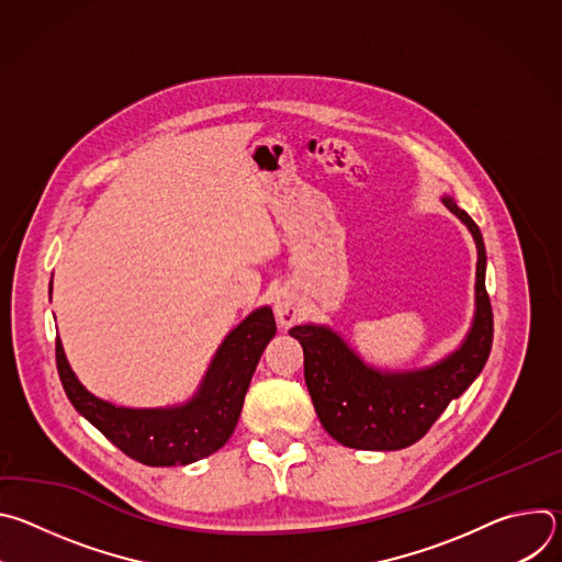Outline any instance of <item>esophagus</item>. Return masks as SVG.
<instances>
[{
  "label": "esophagus",
  "instance_id": "34e87169",
  "mask_svg": "<svg viewBox=\"0 0 562 562\" xmlns=\"http://www.w3.org/2000/svg\"><path fill=\"white\" fill-rule=\"evenodd\" d=\"M273 308H276L278 323L282 327H291V325L297 323V317H300V300H297V295L291 289L278 291Z\"/></svg>",
  "mask_w": 562,
  "mask_h": 562
}]
</instances>
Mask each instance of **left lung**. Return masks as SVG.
Listing matches in <instances>:
<instances>
[{
  "label": "left lung",
  "instance_id": "obj_1",
  "mask_svg": "<svg viewBox=\"0 0 562 562\" xmlns=\"http://www.w3.org/2000/svg\"><path fill=\"white\" fill-rule=\"evenodd\" d=\"M442 202L467 224L477 249L473 323L453 353L427 369L380 371L325 325H297L289 331L304 351V382L315 414L327 434L345 447L395 451L418 442L490 358L494 313L485 289L483 233L453 198L447 195Z\"/></svg>",
  "mask_w": 562,
  "mask_h": 562
}]
</instances>
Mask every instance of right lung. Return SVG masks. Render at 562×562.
<instances>
[{
  "instance_id": "1",
  "label": "right lung",
  "mask_w": 562,
  "mask_h": 562,
  "mask_svg": "<svg viewBox=\"0 0 562 562\" xmlns=\"http://www.w3.org/2000/svg\"><path fill=\"white\" fill-rule=\"evenodd\" d=\"M273 336L271 306L256 308L224 338L189 403L159 409L115 407L87 391L72 373L59 338L55 360L70 405L117 449L148 467H173L191 464L224 447L243 412L260 356Z\"/></svg>"
}]
</instances>
